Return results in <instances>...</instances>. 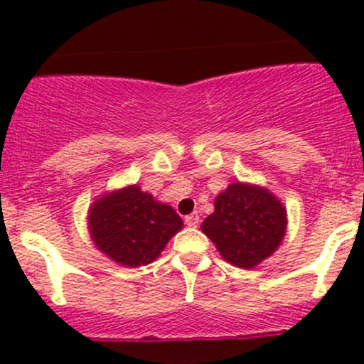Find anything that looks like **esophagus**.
<instances>
[{
  "label": "esophagus",
  "instance_id": "34e87169",
  "mask_svg": "<svg viewBox=\"0 0 364 364\" xmlns=\"http://www.w3.org/2000/svg\"><path fill=\"white\" fill-rule=\"evenodd\" d=\"M199 222H200L199 213H192V215L185 216V223H186V225H190V227H197V225H199Z\"/></svg>",
  "mask_w": 364,
  "mask_h": 364
}]
</instances>
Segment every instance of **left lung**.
<instances>
[{
  "label": "left lung",
  "instance_id": "left-lung-1",
  "mask_svg": "<svg viewBox=\"0 0 364 364\" xmlns=\"http://www.w3.org/2000/svg\"><path fill=\"white\" fill-rule=\"evenodd\" d=\"M287 213L266 188L232 183L215 199V213L203 222V232L223 259L250 269L282 243Z\"/></svg>",
  "mask_w": 364,
  "mask_h": 364
}]
</instances>
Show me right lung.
I'll return each instance as SVG.
<instances>
[{
  "instance_id": "right-lung-1",
  "label": "right lung",
  "mask_w": 364,
  "mask_h": 364,
  "mask_svg": "<svg viewBox=\"0 0 364 364\" xmlns=\"http://www.w3.org/2000/svg\"><path fill=\"white\" fill-rule=\"evenodd\" d=\"M87 218L98 250L128 267L153 262L183 227L171 205L156 203L139 186L102 197L90 209Z\"/></svg>"
}]
</instances>
